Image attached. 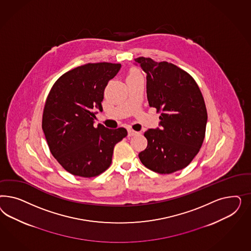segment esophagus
I'll use <instances>...</instances> for the list:
<instances>
[{"instance_id":"34e87169","label":"esophagus","mask_w":251,"mask_h":251,"mask_svg":"<svg viewBox=\"0 0 251 251\" xmlns=\"http://www.w3.org/2000/svg\"><path fill=\"white\" fill-rule=\"evenodd\" d=\"M138 134V132L135 131V130H133V129H128V136L131 137L134 136V135H136Z\"/></svg>"}]
</instances>
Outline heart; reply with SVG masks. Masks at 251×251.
<instances>
[{"mask_svg": "<svg viewBox=\"0 0 251 251\" xmlns=\"http://www.w3.org/2000/svg\"><path fill=\"white\" fill-rule=\"evenodd\" d=\"M136 75H140V73H139L137 70H135V69H132V70H130V71H129V75H128V77Z\"/></svg>", "mask_w": 251, "mask_h": 251, "instance_id": "obj_1", "label": "heart"}]
</instances>
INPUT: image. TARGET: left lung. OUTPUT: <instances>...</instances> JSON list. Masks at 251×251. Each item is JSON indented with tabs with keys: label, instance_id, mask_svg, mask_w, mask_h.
<instances>
[{
	"label": "left lung",
	"instance_id": "1",
	"mask_svg": "<svg viewBox=\"0 0 251 251\" xmlns=\"http://www.w3.org/2000/svg\"><path fill=\"white\" fill-rule=\"evenodd\" d=\"M146 76L149 106L160 115V128L145 132L148 145L139 153L145 167L170 174L187 167L205 137L207 110L197 83L187 72L167 61L134 59Z\"/></svg>",
	"mask_w": 251,
	"mask_h": 251
}]
</instances>
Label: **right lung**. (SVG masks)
Here are the masks:
<instances>
[{"mask_svg": "<svg viewBox=\"0 0 251 251\" xmlns=\"http://www.w3.org/2000/svg\"><path fill=\"white\" fill-rule=\"evenodd\" d=\"M121 67L110 62L76 67L62 75L49 93L42 129L50 152L73 175L93 177L106 171L115 145L128 134L124 128L94 127V109L103 110L104 90Z\"/></svg>", "mask_w": 251, "mask_h": 251, "instance_id": "add662e5", "label": "right lung"}]
</instances>
